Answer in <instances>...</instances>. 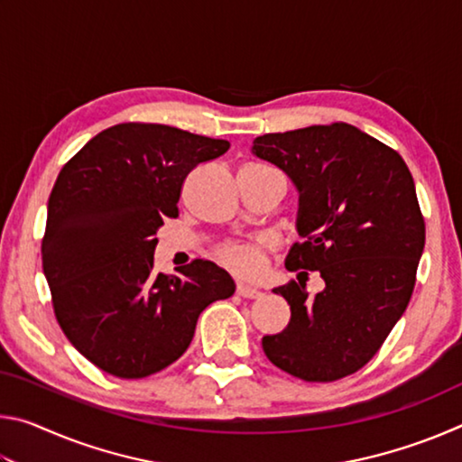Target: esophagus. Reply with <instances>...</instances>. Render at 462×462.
<instances>
[{"label":"esophagus","mask_w":462,"mask_h":462,"mask_svg":"<svg viewBox=\"0 0 462 462\" xmlns=\"http://www.w3.org/2000/svg\"><path fill=\"white\" fill-rule=\"evenodd\" d=\"M236 295L245 297V300H254V297H259L261 291L256 287H250V285H245V283H238L236 285Z\"/></svg>","instance_id":"34e87169"}]
</instances>
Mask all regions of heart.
Returning a JSON list of instances; mask_svg holds the SVG:
<instances>
[{
  "label": "heart",
  "instance_id": "b5f03b06",
  "mask_svg": "<svg viewBox=\"0 0 462 462\" xmlns=\"http://www.w3.org/2000/svg\"><path fill=\"white\" fill-rule=\"evenodd\" d=\"M264 169H273V167L264 165V162H248V165L242 167V171H264ZM267 250H269L267 240L232 242V245H224L222 248L216 250V259L220 261L224 267L238 273L242 277H254L259 275L263 269Z\"/></svg>",
  "mask_w": 462,
  "mask_h": 462
}]
</instances>
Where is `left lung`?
<instances>
[{
  "mask_svg": "<svg viewBox=\"0 0 462 462\" xmlns=\"http://www.w3.org/2000/svg\"><path fill=\"white\" fill-rule=\"evenodd\" d=\"M253 151L300 189L303 242L285 267L300 277L319 271L326 283L316 295L303 281L273 291L291 306V319L264 336V355L310 383L348 377L379 353L416 285L426 224L410 169L346 122L263 134Z\"/></svg>",
  "mask_w": 462,
  "mask_h": 462,
  "instance_id": "left-lung-1",
  "label": "left lung"
}]
</instances>
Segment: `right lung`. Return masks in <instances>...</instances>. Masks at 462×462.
<instances>
[{"label": "right lung", "instance_id": "add662e5", "mask_svg": "<svg viewBox=\"0 0 462 462\" xmlns=\"http://www.w3.org/2000/svg\"><path fill=\"white\" fill-rule=\"evenodd\" d=\"M230 148L165 124L99 132L65 162L49 198L42 269L60 330L97 369L143 379L175 363L203 310L234 293L214 263L154 271L156 230L179 216L191 171Z\"/></svg>", "mask_w": 462, "mask_h": 462}]
</instances>
